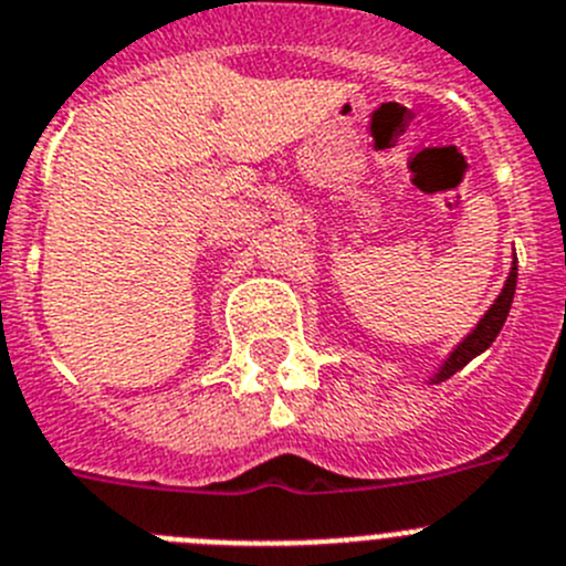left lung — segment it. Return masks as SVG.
<instances>
[{
    "label": "left lung",
    "mask_w": 566,
    "mask_h": 566,
    "mask_svg": "<svg viewBox=\"0 0 566 566\" xmlns=\"http://www.w3.org/2000/svg\"><path fill=\"white\" fill-rule=\"evenodd\" d=\"M514 290H516V259L514 265H511V273L509 279H505V287L503 293L497 295V301L491 304L489 313L483 315V318L478 321V326H474L472 332H469L467 337L461 340V346L452 352L450 357H447V363H443L441 368H438V374L432 377V382H443V379H450L452 374L461 371L463 366H467L469 360H474L478 355H483L485 348L494 343V337L500 335V329H503L505 318H509V310H511V301H514Z\"/></svg>",
    "instance_id": "left-lung-1"
}]
</instances>
